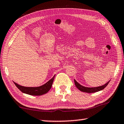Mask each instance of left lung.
<instances>
[{
  "instance_id": "1",
  "label": "left lung",
  "mask_w": 124,
  "mask_h": 124,
  "mask_svg": "<svg viewBox=\"0 0 124 124\" xmlns=\"http://www.w3.org/2000/svg\"><path fill=\"white\" fill-rule=\"evenodd\" d=\"M74 82H75V84L76 86V87L78 88L79 90H80L81 91L87 92V93H93V92H98L104 89V88L107 86V85L108 84L110 81L107 82L106 84L104 85L97 87H84L79 84L75 80H74Z\"/></svg>"
}]
</instances>
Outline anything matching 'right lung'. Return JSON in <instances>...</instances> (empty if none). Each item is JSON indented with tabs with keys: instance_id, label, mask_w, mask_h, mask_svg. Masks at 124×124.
Listing matches in <instances>:
<instances>
[{
	"instance_id": "obj_1",
	"label": "right lung",
	"mask_w": 124,
	"mask_h": 124,
	"mask_svg": "<svg viewBox=\"0 0 124 124\" xmlns=\"http://www.w3.org/2000/svg\"><path fill=\"white\" fill-rule=\"evenodd\" d=\"M54 76H54L52 78H51L50 80L48 81L46 84L43 85L39 87H27L19 85L17 84L14 82V83L16 85V87L23 93L28 94V95H30L40 96L47 93L49 91V90L51 89V87L52 86L53 80H54Z\"/></svg>"
}]
</instances>
